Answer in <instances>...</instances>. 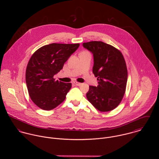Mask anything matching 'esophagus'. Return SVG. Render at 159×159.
<instances>
[{"label":"esophagus","instance_id":"esophagus-1","mask_svg":"<svg viewBox=\"0 0 159 159\" xmlns=\"http://www.w3.org/2000/svg\"><path fill=\"white\" fill-rule=\"evenodd\" d=\"M74 84L76 85V86H80L82 84V83H78V82H74Z\"/></svg>","mask_w":159,"mask_h":159}]
</instances>
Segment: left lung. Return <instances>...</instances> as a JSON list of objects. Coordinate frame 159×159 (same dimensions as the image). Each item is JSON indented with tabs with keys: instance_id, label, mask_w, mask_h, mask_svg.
Returning <instances> with one entry per match:
<instances>
[{
	"instance_id": "1",
	"label": "left lung",
	"mask_w": 159,
	"mask_h": 159,
	"mask_svg": "<svg viewBox=\"0 0 159 159\" xmlns=\"http://www.w3.org/2000/svg\"><path fill=\"white\" fill-rule=\"evenodd\" d=\"M83 46L93 54L92 71L98 86H89L86 97L102 112L110 111L120 103L127 81V69L123 55L113 46L102 42L83 43Z\"/></svg>"
}]
</instances>
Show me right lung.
Listing matches in <instances>:
<instances>
[{"label": "right lung", "mask_w": 159, "mask_h": 159, "mask_svg": "<svg viewBox=\"0 0 159 159\" xmlns=\"http://www.w3.org/2000/svg\"><path fill=\"white\" fill-rule=\"evenodd\" d=\"M79 46V43H51L39 48L30 57L25 71L26 84L31 100L41 109L52 110L66 99L71 84L56 81L54 76Z\"/></svg>", "instance_id": "add662e5"}]
</instances>
